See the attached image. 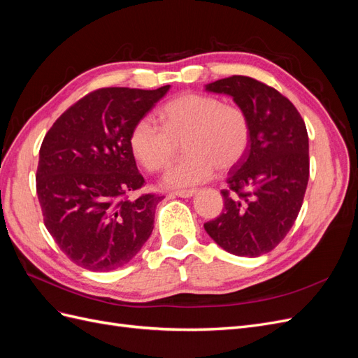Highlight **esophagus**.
I'll use <instances>...</instances> for the list:
<instances>
[{
    "label": "esophagus",
    "instance_id": "obj_1",
    "mask_svg": "<svg viewBox=\"0 0 358 358\" xmlns=\"http://www.w3.org/2000/svg\"><path fill=\"white\" fill-rule=\"evenodd\" d=\"M196 192H197L196 189H179V191H173L171 196H178V197H182V199H189Z\"/></svg>",
    "mask_w": 358,
    "mask_h": 358
}]
</instances>
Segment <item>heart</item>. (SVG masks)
<instances>
[{"mask_svg":"<svg viewBox=\"0 0 358 358\" xmlns=\"http://www.w3.org/2000/svg\"><path fill=\"white\" fill-rule=\"evenodd\" d=\"M159 125L142 117L129 133V148L148 171H161L179 154L187 155L167 173L166 185L194 187L209 180L216 169L239 162L251 140V124L242 107L224 104L218 96L183 94L158 110Z\"/></svg>","mask_w":358,"mask_h":358,"instance_id":"heart-1","label":"heart"}]
</instances>
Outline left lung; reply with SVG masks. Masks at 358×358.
<instances>
[{"label": "left lung", "mask_w": 358, "mask_h": 358, "mask_svg": "<svg viewBox=\"0 0 358 358\" xmlns=\"http://www.w3.org/2000/svg\"><path fill=\"white\" fill-rule=\"evenodd\" d=\"M206 90L233 96L251 124L245 157L229 171L222 213L204 230L227 252L258 257L284 241L309 180L305 121L287 96L248 76H231Z\"/></svg>", "instance_id": "8db88e82"}]
</instances>
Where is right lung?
Here are the masks:
<instances>
[{
  "instance_id": "obj_1",
  "label": "right lung",
  "mask_w": 358,
  "mask_h": 358,
  "mask_svg": "<svg viewBox=\"0 0 358 358\" xmlns=\"http://www.w3.org/2000/svg\"><path fill=\"white\" fill-rule=\"evenodd\" d=\"M169 90H96L69 107L43 138L36 175L43 221L83 268L110 272L127 264L154 230L162 197L128 199L145 185L129 133Z\"/></svg>"
}]
</instances>
